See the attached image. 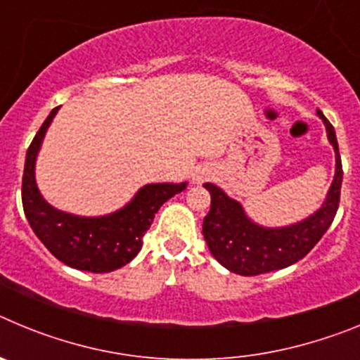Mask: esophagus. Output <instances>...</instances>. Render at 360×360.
Listing matches in <instances>:
<instances>
[{"label": "esophagus", "instance_id": "1", "mask_svg": "<svg viewBox=\"0 0 360 360\" xmlns=\"http://www.w3.org/2000/svg\"><path fill=\"white\" fill-rule=\"evenodd\" d=\"M203 178H207V173H205V171H196V173L193 174V182L200 184Z\"/></svg>", "mask_w": 360, "mask_h": 360}]
</instances>
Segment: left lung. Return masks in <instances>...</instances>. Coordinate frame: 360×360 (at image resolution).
Listing matches in <instances>:
<instances>
[{
  "instance_id": "left-lung-1",
  "label": "left lung",
  "mask_w": 360,
  "mask_h": 360,
  "mask_svg": "<svg viewBox=\"0 0 360 360\" xmlns=\"http://www.w3.org/2000/svg\"><path fill=\"white\" fill-rule=\"evenodd\" d=\"M317 117L323 120L335 151V174L321 207L301 221L283 227L259 225L221 187L203 184L211 195V209L203 218V238L216 262L234 274L259 276L294 265L316 247L332 225L341 198L342 164L335 129L323 111L317 110Z\"/></svg>"
}]
</instances>
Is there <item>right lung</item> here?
I'll list each match as a JSON object with an SVG mask.
<instances>
[{
    "label": "right lung",
    "instance_id": "add662e5",
    "mask_svg": "<svg viewBox=\"0 0 360 360\" xmlns=\"http://www.w3.org/2000/svg\"><path fill=\"white\" fill-rule=\"evenodd\" d=\"M59 108H53L34 136L25 160L21 200L32 231L65 265L95 274L128 265L142 249V236L151 227L162 203L182 193L187 182L146 184L117 211L103 216H79L50 205L36 182V160Z\"/></svg>",
    "mask_w": 360,
    "mask_h": 360
}]
</instances>
